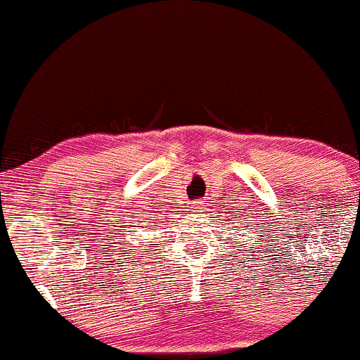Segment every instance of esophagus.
<instances>
[{"instance_id":"1","label":"esophagus","mask_w":360,"mask_h":360,"mask_svg":"<svg viewBox=\"0 0 360 360\" xmlns=\"http://www.w3.org/2000/svg\"><path fill=\"white\" fill-rule=\"evenodd\" d=\"M203 207H205V203H203V202H195L193 210H195V212H202Z\"/></svg>"}]
</instances>
